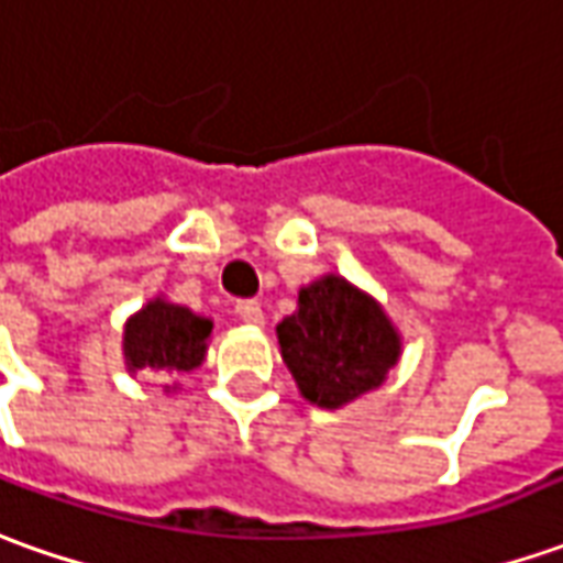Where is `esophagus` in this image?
<instances>
[{
  "label": "esophagus",
  "instance_id": "1",
  "mask_svg": "<svg viewBox=\"0 0 563 563\" xmlns=\"http://www.w3.org/2000/svg\"><path fill=\"white\" fill-rule=\"evenodd\" d=\"M236 317L250 327H262L265 323V313H262V305L255 298H246V301H236Z\"/></svg>",
  "mask_w": 563,
  "mask_h": 563
}]
</instances>
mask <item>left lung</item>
Here are the masks:
<instances>
[{
    "instance_id": "8db88e82",
    "label": "left lung",
    "mask_w": 563,
    "mask_h": 563,
    "mask_svg": "<svg viewBox=\"0 0 563 563\" xmlns=\"http://www.w3.org/2000/svg\"><path fill=\"white\" fill-rule=\"evenodd\" d=\"M277 339L301 397L323 410L378 388L400 357V335L382 305L335 274L301 286L298 311L283 317Z\"/></svg>"
}]
</instances>
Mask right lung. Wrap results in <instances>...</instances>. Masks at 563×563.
I'll list each match as a JSON object with an SVG mask.
<instances>
[{
    "label": "right lung",
    "mask_w": 563,
    "mask_h": 563,
    "mask_svg": "<svg viewBox=\"0 0 563 563\" xmlns=\"http://www.w3.org/2000/svg\"><path fill=\"white\" fill-rule=\"evenodd\" d=\"M212 335V320L190 308L172 305L166 298L147 301L135 317H129L122 351L129 373H190L206 357V342Z\"/></svg>",
    "instance_id": "add662e5"
}]
</instances>
